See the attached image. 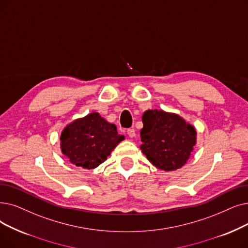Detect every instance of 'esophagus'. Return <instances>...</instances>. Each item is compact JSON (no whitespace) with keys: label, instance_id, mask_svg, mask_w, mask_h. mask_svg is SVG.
<instances>
[{"label":"esophagus","instance_id":"1","mask_svg":"<svg viewBox=\"0 0 248 248\" xmlns=\"http://www.w3.org/2000/svg\"><path fill=\"white\" fill-rule=\"evenodd\" d=\"M127 136L130 137V138H135V136H136V133H135V130L134 128H130V130H127Z\"/></svg>","mask_w":248,"mask_h":248}]
</instances>
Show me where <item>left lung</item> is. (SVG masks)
Here are the masks:
<instances>
[{"label": "left lung", "instance_id": "8db88e82", "mask_svg": "<svg viewBox=\"0 0 248 248\" xmlns=\"http://www.w3.org/2000/svg\"><path fill=\"white\" fill-rule=\"evenodd\" d=\"M140 146L158 169L174 171L184 166L197 144L195 126L180 115L162 109H148L142 116Z\"/></svg>", "mask_w": 248, "mask_h": 248}]
</instances>
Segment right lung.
<instances>
[{
	"mask_svg": "<svg viewBox=\"0 0 248 248\" xmlns=\"http://www.w3.org/2000/svg\"><path fill=\"white\" fill-rule=\"evenodd\" d=\"M123 140L124 136L117 134L115 124L104 120L98 112H91L63 127L60 146L72 164L94 169L104 162Z\"/></svg>",
	"mask_w": 248,
	"mask_h": 248,
	"instance_id": "right-lung-1",
	"label": "right lung"
}]
</instances>
